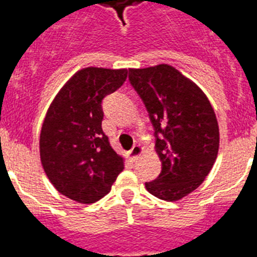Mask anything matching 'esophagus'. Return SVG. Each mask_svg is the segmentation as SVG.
<instances>
[{
	"instance_id": "34e87169",
	"label": "esophagus",
	"mask_w": 257,
	"mask_h": 257,
	"mask_svg": "<svg viewBox=\"0 0 257 257\" xmlns=\"http://www.w3.org/2000/svg\"><path fill=\"white\" fill-rule=\"evenodd\" d=\"M128 153H130L131 158H133V160H135L136 157H139L140 154L143 153V148H142V147H140L139 144H135L133 147V148L130 149V152H128Z\"/></svg>"
}]
</instances>
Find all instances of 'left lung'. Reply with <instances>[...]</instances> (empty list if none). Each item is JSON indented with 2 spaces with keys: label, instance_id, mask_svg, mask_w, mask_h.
I'll return each instance as SVG.
<instances>
[{
  "label": "left lung",
  "instance_id": "left-lung-1",
  "mask_svg": "<svg viewBox=\"0 0 257 257\" xmlns=\"http://www.w3.org/2000/svg\"><path fill=\"white\" fill-rule=\"evenodd\" d=\"M128 81L148 110L162 162L151 194L178 201L197 189L216 161L219 126L201 88L167 64L130 69Z\"/></svg>",
  "mask_w": 257,
  "mask_h": 257
}]
</instances>
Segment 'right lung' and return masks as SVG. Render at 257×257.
<instances>
[{
    "instance_id": "1",
    "label": "right lung",
    "mask_w": 257,
    "mask_h": 257,
    "mask_svg": "<svg viewBox=\"0 0 257 257\" xmlns=\"http://www.w3.org/2000/svg\"><path fill=\"white\" fill-rule=\"evenodd\" d=\"M127 69L88 67L56 95L40 138L41 162L59 193L94 203L110 192L123 160L103 133V99L121 87Z\"/></svg>"
}]
</instances>
